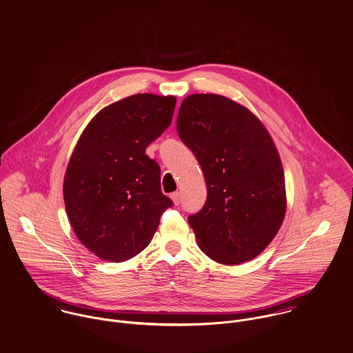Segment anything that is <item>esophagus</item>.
<instances>
[{
  "label": "esophagus",
  "instance_id": "34e87169",
  "mask_svg": "<svg viewBox=\"0 0 353 353\" xmlns=\"http://www.w3.org/2000/svg\"><path fill=\"white\" fill-rule=\"evenodd\" d=\"M170 197H172V200L174 201V204H180V201H181V195H180V192H173L172 195H170Z\"/></svg>",
  "mask_w": 353,
  "mask_h": 353
}]
</instances>
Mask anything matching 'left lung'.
Listing matches in <instances>:
<instances>
[{
  "mask_svg": "<svg viewBox=\"0 0 353 353\" xmlns=\"http://www.w3.org/2000/svg\"><path fill=\"white\" fill-rule=\"evenodd\" d=\"M177 132L204 173L207 200L188 216L200 249L232 265L259 256L285 214L284 173L274 141L249 110L219 94H191Z\"/></svg>",
  "mask_w": 353,
  "mask_h": 353,
  "instance_id": "1",
  "label": "left lung"
}]
</instances>
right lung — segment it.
<instances>
[{
	"mask_svg": "<svg viewBox=\"0 0 353 353\" xmlns=\"http://www.w3.org/2000/svg\"><path fill=\"white\" fill-rule=\"evenodd\" d=\"M176 97H125L90 120L63 181L69 221L79 241L110 261L141 253L173 201L161 191V169L146 148L170 125Z\"/></svg>",
	"mask_w": 353,
	"mask_h": 353,
	"instance_id": "right-lung-1",
	"label": "right lung"
}]
</instances>
